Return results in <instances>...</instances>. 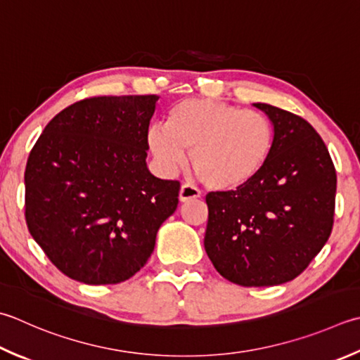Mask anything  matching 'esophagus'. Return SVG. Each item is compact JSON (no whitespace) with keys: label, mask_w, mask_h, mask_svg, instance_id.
Instances as JSON below:
<instances>
[{"label":"esophagus","mask_w":360,"mask_h":360,"mask_svg":"<svg viewBox=\"0 0 360 360\" xmlns=\"http://www.w3.org/2000/svg\"><path fill=\"white\" fill-rule=\"evenodd\" d=\"M201 196V190L196 188L192 184H182L181 190H179V200L182 202H186L188 200H195V198H200Z\"/></svg>","instance_id":"1"}]
</instances>
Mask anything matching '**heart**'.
Segmentation results:
<instances>
[{
	"mask_svg": "<svg viewBox=\"0 0 360 360\" xmlns=\"http://www.w3.org/2000/svg\"><path fill=\"white\" fill-rule=\"evenodd\" d=\"M148 146L167 174L186 164L210 188L245 186L264 170L274 146V128L262 112L224 101L188 98L172 105L164 126H151Z\"/></svg>",
	"mask_w": 360,
	"mask_h": 360,
	"instance_id": "1",
	"label": "heart"
}]
</instances>
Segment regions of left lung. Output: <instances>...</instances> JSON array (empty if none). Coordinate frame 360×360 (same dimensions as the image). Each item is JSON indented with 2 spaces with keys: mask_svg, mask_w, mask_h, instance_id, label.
<instances>
[{
  "mask_svg": "<svg viewBox=\"0 0 360 360\" xmlns=\"http://www.w3.org/2000/svg\"><path fill=\"white\" fill-rule=\"evenodd\" d=\"M255 105L273 123L271 156L245 186L207 193L204 248L224 279L269 287L300 276L328 242L337 174L311 123L270 104Z\"/></svg>",
  "mask_w": 360,
  "mask_h": 360,
  "instance_id": "1",
  "label": "left lung"
}]
</instances>
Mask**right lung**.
I'll list each match as a JSON object with an SVG mask.
<instances>
[{
	"mask_svg": "<svg viewBox=\"0 0 360 360\" xmlns=\"http://www.w3.org/2000/svg\"><path fill=\"white\" fill-rule=\"evenodd\" d=\"M158 100L86 98L60 110L32 146L25 170L26 224L65 276L89 285L132 278L178 207L181 182L146 168Z\"/></svg>",
	"mask_w": 360,
	"mask_h": 360,
	"instance_id": "add662e5",
	"label": "right lung"
}]
</instances>
